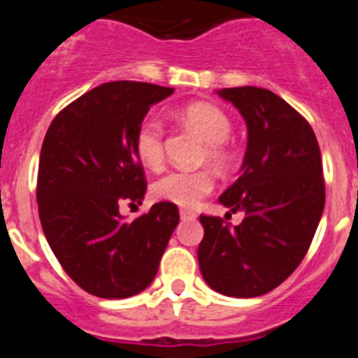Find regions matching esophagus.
<instances>
[{
  "label": "esophagus",
  "mask_w": 358,
  "mask_h": 358,
  "mask_svg": "<svg viewBox=\"0 0 358 358\" xmlns=\"http://www.w3.org/2000/svg\"><path fill=\"white\" fill-rule=\"evenodd\" d=\"M180 218H182V220H194V218H196V213L189 211V209H182V211H180Z\"/></svg>",
  "instance_id": "1"
}]
</instances>
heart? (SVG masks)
I'll use <instances>...</instances> for the list:
<instances>
[{
  "mask_svg": "<svg viewBox=\"0 0 358 358\" xmlns=\"http://www.w3.org/2000/svg\"><path fill=\"white\" fill-rule=\"evenodd\" d=\"M182 122L193 129L207 143V158L216 167L229 162L225 142L229 140L233 125L229 116L213 103L198 101L187 105L180 113ZM134 152L138 160L149 169H158L164 164V123L156 116H145L134 133ZM213 176L207 171H171L152 184V196L162 202L180 207H194L213 191Z\"/></svg>",
  "mask_w": 358,
  "mask_h": 358,
  "instance_id": "obj_1",
  "label": "heart"
}]
</instances>
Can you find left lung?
Returning a JSON list of instances; mask_svg holds the SVG:
<instances>
[{
    "label": "left lung",
    "mask_w": 358,
    "mask_h": 358,
    "mask_svg": "<svg viewBox=\"0 0 358 358\" xmlns=\"http://www.w3.org/2000/svg\"><path fill=\"white\" fill-rule=\"evenodd\" d=\"M216 94L248 125L240 178L218 198L244 220L229 227L200 216L198 266L211 289L251 299L280 286L308 253L326 202L322 158L311 125L275 92L235 87Z\"/></svg>",
    "instance_id": "left-lung-1"
}]
</instances>
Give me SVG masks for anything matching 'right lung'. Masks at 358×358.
Here are the masks:
<instances>
[{"label": "right lung", "mask_w": 358, "mask_h": 358, "mask_svg": "<svg viewBox=\"0 0 358 358\" xmlns=\"http://www.w3.org/2000/svg\"><path fill=\"white\" fill-rule=\"evenodd\" d=\"M174 89L110 82L67 105L45 134L38 211L52 253L78 286L100 299H129L155 280L178 225V207L158 202L127 222L120 203H142L145 178L134 133L151 105Z\"/></svg>", "instance_id": "1"}]
</instances>
